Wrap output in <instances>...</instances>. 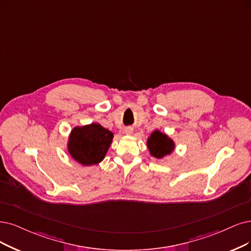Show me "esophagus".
<instances>
[{
	"label": "esophagus",
	"instance_id": "obj_1",
	"mask_svg": "<svg viewBox=\"0 0 251 251\" xmlns=\"http://www.w3.org/2000/svg\"><path fill=\"white\" fill-rule=\"evenodd\" d=\"M133 132V129L131 127H127L125 128V133L126 134H131Z\"/></svg>",
	"mask_w": 251,
	"mask_h": 251
}]
</instances>
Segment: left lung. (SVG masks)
<instances>
[{
	"instance_id": "obj_1",
	"label": "left lung",
	"mask_w": 251,
	"mask_h": 251,
	"mask_svg": "<svg viewBox=\"0 0 251 251\" xmlns=\"http://www.w3.org/2000/svg\"><path fill=\"white\" fill-rule=\"evenodd\" d=\"M148 148L151 154L156 158H162V157L171 154L174 150L175 145L171 138L160 131H154L150 137L148 138Z\"/></svg>"
}]
</instances>
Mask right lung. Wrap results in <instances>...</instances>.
<instances>
[{"mask_svg":"<svg viewBox=\"0 0 251 251\" xmlns=\"http://www.w3.org/2000/svg\"><path fill=\"white\" fill-rule=\"evenodd\" d=\"M113 137V132L96 123L75 127L69 137L68 150L83 165L97 164L103 160Z\"/></svg>","mask_w":251,"mask_h":251,"instance_id":"add662e5","label":"right lung"}]
</instances>
